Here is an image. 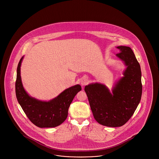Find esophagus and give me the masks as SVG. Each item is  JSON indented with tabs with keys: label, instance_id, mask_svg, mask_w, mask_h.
I'll return each mask as SVG.
<instances>
[{
	"label": "esophagus",
	"instance_id": "obj_1",
	"mask_svg": "<svg viewBox=\"0 0 159 159\" xmlns=\"http://www.w3.org/2000/svg\"><path fill=\"white\" fill-rule=\"evenodd\" d=\"M88 82V79H86V78H84L82 80H81V82H80V83H81V84L82 85V86H84V85H86L87 83Z\"/></svg>",
	"mask_w": 159,
	"mask_h": 159
}]
</instances>
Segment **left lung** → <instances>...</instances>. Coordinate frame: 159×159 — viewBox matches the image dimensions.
Wrapping results in <instances>:
<instances>
[{
  "label": "left lung",
  "mask_w": 159,
  "mask_h": 159,
  "mask_svg": "<svg viewBox=\"0 0 159 159\" xmlns=\"http://www.w3.org/2000/svg\"><path fill=\"white\" fill-rule=\"evenodd\" d=\"M117 48L120 53L116 56L127 68L112 93L101 83H91L84 87L95 119L108 127H120L128 121L141 101L143 91L141 67L133 51L125 46Z\"/></svg>",
  "instance_id": "1"
}]
</instances>
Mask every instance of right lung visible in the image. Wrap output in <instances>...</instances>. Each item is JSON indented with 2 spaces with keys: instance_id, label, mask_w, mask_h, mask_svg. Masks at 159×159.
I'll use <instances>...</instances> for the list:
<instances>
[{
  "instance_id": "right-lung-1",
  "label": "right lung",
  "mask_w": 159,
  "mask_h": 159,
  "mask_svg": "<svg viewBox=\"0 0 159 159\" xmlns=\"http://www.w3.org/2000/svg\"><path fill=\"white\" fill-rule=\"evenodd\" d=\"M16 70L15 93L17 100L29 119L38 127L54 128L60 125L67 117L68 108L76 94L82 90L79 84L71 86L49 101H42L30 97L25 91L21 78L20 67Z\"/></svg>"
}]
</instances>
